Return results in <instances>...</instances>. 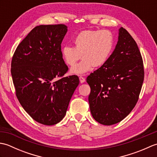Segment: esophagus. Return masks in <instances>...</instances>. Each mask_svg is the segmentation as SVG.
<instances>
[{
    "mask_svg": "<svg viewBox=\"0 0 157 157\" xmlns=\"http://www.w3.org/2000/svg\"><path fill=\"white\" fill-rule=\"evenodd\" d=\"M79 82H80V83H84L86 82V79L84 78H83L82 76L79 77Z\"/></svg>",
    "mask_w": 157,
    "mask_h": 157,
    "instance_id": "obj_1",
    "label": "esophagus"
}]
</instances>
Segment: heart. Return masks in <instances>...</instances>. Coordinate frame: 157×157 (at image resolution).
I'll use <instances>...</instances> for the list:
<instances>
[{
  "instance_id": "1",
  "label": "heart",
  "mask_w": 157,
  "mask_h": 157,
  "mask_svg": "<svg viewBox=\"0 0 157 157\" xmlns=\"http://www.w3.org/2000/svg\"><path fill=\"white\" fill-rule=\"evenodd\" d=\"M73 46L65 45L61 48L63 59L72 66L82 57V61L70 69L73 75L84 74L93 66L105 64L113 48V36L108 30H86L77 35L73 40Z\"/></svg>"
}]
</instances>
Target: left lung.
I'll return each instance as SVG.
<instances>
[{
	"instance_id": "obj_1",
	"label": "left lung",
	"mask_w": 157,
	"mask_h": 157,
	"mask_svg": "<svg viewBox=\"0 0 157 157\" xmlns=\"http://www.w3.org/2000/svg\"><path fill=\"white\" fill-rule=\"evenodd\" d=\"M144 77L138 45L125 29L120 28L113 53L86 79L91 88L88 101L93 118L105 125L122 121L138 102Z\"/></svg>"
}]
</instances>
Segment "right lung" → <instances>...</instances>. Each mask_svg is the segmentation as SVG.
<instances>
[{"instance_id": "right-lung-1", "label": "right lung", "mask_w": 157, "mask_h": 157, "mask_svg": "<svg viewBox=\"0 0 157 157\" xmlns=\"http://www.w3.org/2000/svg\"><path fill=\"white\" fill-rule=\"evenodd\" d=\"M67 32L63 24L36 26L18 45L12 59L17 97L31 117L43 125H55L64 118L79 83L77 75L56 79L68 70L61 45Z\"/></svg>"}]
</instances>
